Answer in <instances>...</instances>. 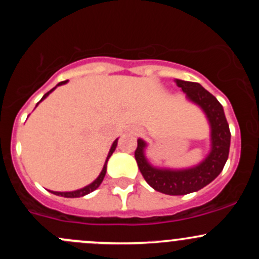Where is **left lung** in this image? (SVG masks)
Listing matches in <instances>:
<instances>
[{"label":"left lung","instance_id":"left-lung-1","mask_svg":"<svg viewBox=\"0 0 259 259\" xmlns=\"http://www.w3.org/2000/svg\"><path fill=\"white\" fill-rule=\"evenodd\" d=\"M187 99L199 106L210 126V151L199 164L185 169L156 168L148 161V144L138 139L135 159L143 177L153 189L168 195H184L198 192L213 182L223 170L231 146V132L223 106L200 83L176 79Z\"/></svg>","mask_w":259,"mask_h":259}]
</instances>
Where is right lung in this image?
I'll return each mask as SVG.
<instances>
[{"label": "right lung", "mask_w": 259, "mask_h": 259, "mask_svg": "<svg viewBox=\"0 0 259 259\" xmlns=\"http://www.w3.org/2000/svg\"><path fill=\"white\" fill-rule=\"evenodd\" d=\"M67 81H69V80H66V81H61V82L57 83V85L55 86L54 89H51V90H50L49 93H46L45 95L42 96V99H41V100H40V103H41V101L44 100V99L48 98V96L50 95V94H51L52 91H54L55 89L57 88V86H60V85H65V83H66ZM37 105H38V103H37ZM37 105H36V106H37ZM116 145H117V139L115 140V142L113 143V145H111L110 150H109L108 156H106L105 164H104V166H103V170H101V173L99 174L98 178H96L95 180H94V182L91 183V184L86 185V187L81 188V189L72 190V192H52V190H51L52 194H55V195H61V197H65V198H80V197H83V195L89 194V193L94 192V190H95V189H98L99 185H100V184H101V182H103V180H104V177H105V174H106V165H108V160H109V158H110V156L113 155V153L115 151V149H116Z\"/></svg>", "instance_id": "1"}]
</instances>
